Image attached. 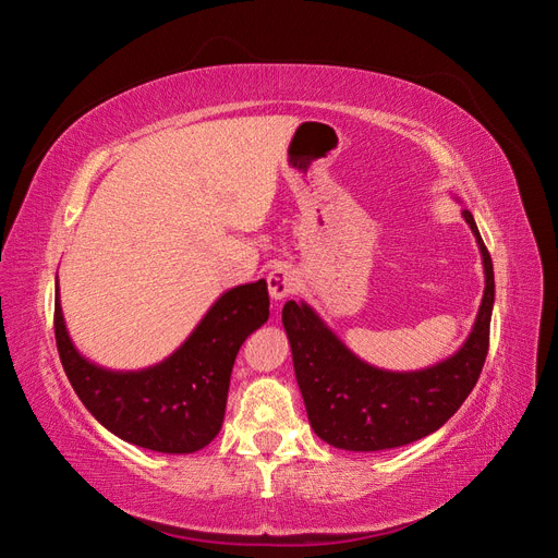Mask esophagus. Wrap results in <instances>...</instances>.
<instances>
[{
  "label": "esophagus",
  "mask_w": 558,
  "mask_h": 558,
  "mask_svg": "<svg viewBox=\"0 0 558 558\" xmlns=\"http://www.w3.org/2000/svg\"><path fill=\"white\" fill-rule=\"evenodd\" d=\"M267 289H269V295H272V300L289 298L298 289V275L293 272L291 267L279 265V267L272 269V272H269Z\"/></svg>",
  "instance_id": "obj_1"
}]
</instances>
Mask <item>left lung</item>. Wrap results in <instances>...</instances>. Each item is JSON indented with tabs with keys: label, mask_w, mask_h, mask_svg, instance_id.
<instances>
[{
	"label": "left lung",
	"mask_w": 558,
	"mask_h": 558,
	"mask_svg": "<svg viewBox=\"0 0 558 558\" xmlns=\"http://www.w3.org/2000/svg\"><path fill=\"white\" fill-rule=\"evenodd\" d=\"M461 216L480 246L484 295L465 342L451 356L418 369H384L356 356L305 300L283 305L295 379L324 442L347 451L404 447L442 428L475 388L488 351L496 286L475 218L465 207Z\"/></svg>",
	"instance_id": "1"
}]
</instances>
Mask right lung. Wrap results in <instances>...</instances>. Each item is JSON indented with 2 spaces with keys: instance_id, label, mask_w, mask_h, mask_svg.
<instances>
[{
  "instance_id": "1",
  "label": "right lung",
  "mask_w": 558,
  "mask_h": 558,
  "mask_svg": "<svg viewBox=\"0 0 558 558\" xmlns=\"http://www.w3.org/2000/svg\"><path fill=\"white\" fill-rule=\"evenodd\" d=\"M267 318L265 279L234 286L170 356L142 369H111L72 342L56 277V342L66 379L107 430L150 451L193 453L214 440L223 426L238 351Z\"/></svg>"
}]
</instances>
